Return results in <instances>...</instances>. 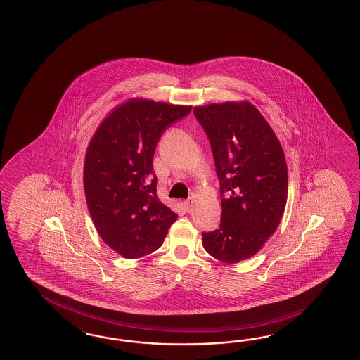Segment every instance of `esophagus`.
<instances>
[{
    "instance_id": "34e87169",
    "label": "esophagus",
    "mask_w": 360,
    "mask_h": 360,
    "mask_svg": "<svg viewBox=\"0 0 360 360\" xmlns=\"http://www.w3.org/2000/svg\"><path fill=\"white\" fill-rule=\"evenodd\" d=\"M183 205H184V210L186 212H191L193 210V200L192 198H188V200H185L183 202Z\"/></svg>"
}]
</instances>
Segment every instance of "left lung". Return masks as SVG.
<instances>
[{
	"mask_svg": "<svg viewBox=\"0 0 360 360\" xmlns=\"http://www.w3.org/2000/svg\"><path fill=\"white\" fill-rule=\"evenodd\" d=\"M209 137L221 195V221L203 232L205 250L224 263L249 259L275 233L288 198V168L276 134L248 101L193 110Z\"/></svg>",
	"mask_w": 360,
	"mask_h": 360,
	"instance_id": "1",
	"label": "left lung"
}]
</instances>
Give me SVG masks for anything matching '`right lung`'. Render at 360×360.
<instances>
[{"mask_svg": "<svg viewBox=\"0 0 360 360\" xmlns=\"http://www.w3.org/2000/svg\"><path fill=\"white\" fill-rule=\"evenodd\" d=\"M192 106L132 98L103 119L88 145L84 192L106 245L134 259L160 248L177 219L159 201L153 157L160 136Z\"/></svg>", "mask_w": 360, "mask_h": 360, "instance_id": "obj_1", "label": "right lung"}]
</instances>
